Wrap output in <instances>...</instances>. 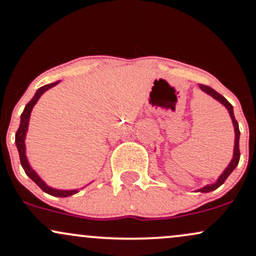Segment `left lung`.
Returning <instances> with one entry per match:
<instances>
[{
  "instance_id": "1",
  "label": "left lung",
  "mask_w": 256,
  "mask_h": 256,
  "mask_svg": "<svg viewBox=\"0 0 256 256\" xmlns=\"http://www.w3.org/2000/svg\"><path fill=\"white\" fill-rule=\"evenodd\" d=\"M200 86V90H203L204 93L208 94V96H210L212 98H214L215 100H218V102H220V104H222L225 106L226 108H228V114H230V117H231L232 120V123H234V157H232L231 162H230V164L226 166L225 170L222 172V174L220 175L219 178H218V180L213 184H209V185H206L203 186L202 188H200V192H210V191H214L216 190L219 186L222 185L224 182H225V180L228 179V175L232 173V172L234 170V168L238 166V162H240V127H238V123L236 118H234V106H232L228 100L225 99L221 94L218 93V92H215L213 88L212 87H208V86H204V84H198Z\"/></svg>"
}]
</instances>
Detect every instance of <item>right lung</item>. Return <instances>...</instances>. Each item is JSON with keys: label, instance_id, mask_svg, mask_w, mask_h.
<instances>
[{"label": "right lung", "instance_id": "right-lung-1", "mask_svg": "<svg viewBox=\"0 0 256 256\" xmlns=\"http://www.w3.org/2000/svg\"><path fill=\"white\" fill-rule=\"evenodd\" d=\"M59 82L60 81L50 83V84H46L43 86V87L38 88V90H36L35 96H34L32 99H31L26 104V106H25L24 111H22V116H20L19 128L16 133V148H18L20 163H22V169H24L28 176L30 178L32 182H35V184H37L40 188H41V190L43 192H46V194H50V196H54V197H68V196H72L74 194H77L78 190H58V188H50V186H48L47 184L43 182L41 178L38 176V174L31 168L30 163H28V157H26V148H25V136H26V133H28V120H30V114H31V111H32L34 106L36 105V102H38V99L41 98V96L46 90H50L52 87L56 86Z\"/></svg>", "mask_w": 256, "mask_h": 256}]
</instances>
